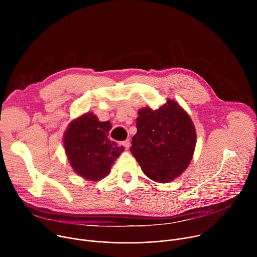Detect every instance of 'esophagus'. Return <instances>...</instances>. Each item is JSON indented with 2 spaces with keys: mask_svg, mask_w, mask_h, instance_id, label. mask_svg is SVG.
Listing matches in <instances>:
<instances>
[{
  "mask_svg": "<svg viewBox=\"0 0 257 257\" xmlns=\"http://www.w3.org/2000/svg\"><path fill=\"white\" fill-rule=\"evenodd\" d=\"M122 145L124 146V148H125L126 150H129V148H130V145H131V143H130V140H129V139H127V140L123 141V142H122Z\"/></svg>",
  "mask_w": 257,
  "mask_h": 257,
  "instance_id": "34e87169",
  "label": "esophagus"
}]
</instances>
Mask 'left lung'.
I'll return each instance as SVG.
<instances>
[{
    "label": "left lung",
    "instance_id": "left-lung-1",
    "mask_svg": "<svg viewBox=\"0 0 257 257\" xmlns=\"http://www.w3.org/2000/svg\"><path fill=\"white\" fill-rule=\"evenodd\" d=\"M136 121L137 133L132 137L130 152L145 176L158 183H169L181 176L196 145V130L188 113L168 98L157 109L140 108Z\"/></svg>",
    "mask_w": 257,
    "mask_h": 257
}]
</instances>
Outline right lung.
<instances>
[{"instance_id":"obj_1","label":"right lung","mask_w":257,"mask_h":257,"mask_svg":"<svg viewBox=\"0 0 257 257\" xmlns=\"http://www.w3.org/2000/svg\"><path fill=\"white\" fill-rule=\"evenodd\" d=\"M111 122H100L91 112L73 119L63 137L65 153L70 166L78 176L88 181L106 177L115 161L124 152L107 138Z\"/></svg>"}]
</instances>
